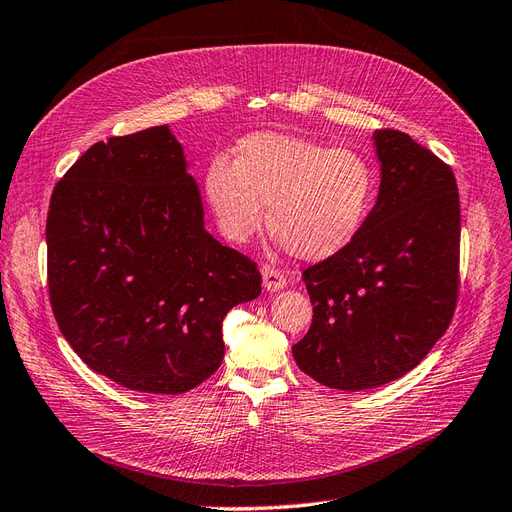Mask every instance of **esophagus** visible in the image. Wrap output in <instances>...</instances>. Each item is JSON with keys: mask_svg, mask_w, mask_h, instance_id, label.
<instances>
[{"mask_svg": "<svg viewBox=\"0 0 512 512\" xmlns=\"http://www.w3.org/2000/svg\"><path fill=\"white\" fill-rule=\"evenodd\" d=\"M261 278H263V287H266V291H270V293L280 291V289L287 285L285 276L280 274L276 268H272V266H263L261 268Z\"/></svg>", "mask_w": 512, "mask_h": 512, "instance_id": "esophagus-1", "label": "esophagus"}]
</instances>
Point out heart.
Instances as JSON below:
<instances>
[{
    "mask_svg": "<svg viewBox=\"0 0 512 512\" xmlns=\"http://www.w3.org/2000/svg\"><path fill=\"white\" fill-rule=\"evenodd\" d=\"M204 200L221 236L246 244L268 227L278 244L306 261L349 246L364 227L374 195L368 159L351 148H327L300 136L257 131L234 146L232 163L212 159Z\"/></svg>",
    "mask_w": 512,
    "mask_h": 512,
    "instance_id": "obj_1",
    "label": "heart"
}]
</instances>
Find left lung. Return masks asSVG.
<instances>
[{
  "mask_svg": "<svg viewBox=\"0 0 512 512\" xmlns=\"http://www.w3.org/2000/svg\"><path fill=\"white\" fill-rule=\"evenodd\" d=\"M376 204L355 240L304 270L312 302L295 364L361 391L404 376L447 332L459 289V193L451 168L404 131H374Z\"/></svg>",
  "mask_w": 512,
  "mask_h": 512,
  "instance_id": "obj_1",
  "label": "left lung"
}]
</instances>
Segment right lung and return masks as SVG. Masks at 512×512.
Masks as SVG:
<instances>
[{
  "label": "right lung",
  "instance_id": "1",
  "mask_svg": "<svg viewBox=\"0 0 512 512\" xmlns=\"http://www.w3.org/2000/svg\"><path fill=\"white\" fill-rule=\"evenodd\" d=\"M46 246L61 334L131 391L204 383L225 355V315L261 293L255 263L206 232L168 125L93 144L53 191Z\"/></svg>",
  "mask_w": 512,
  "mask_h": 512
}]
</instances>
